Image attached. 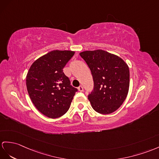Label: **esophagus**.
I'll return each mask as SVG.
<instances>
[{"label": "esophagus", "instance_id": "34e87169", "mask_svg": "<svg viewBox=\"0 0 159 159\" xmlns=\"http://www.w3.org/2000/svg\"><path fill=\"white\" fill-rule=\"evenodd\" d=\"M78 90H79L80 92H83V91H84V88H83L82 86H80L78 87Z\"/></svg>", "mask_w": 159, "mask_h": 159}]
</instances>
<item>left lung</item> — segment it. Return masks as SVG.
Instances as JSON below:
<instances>
[{
    "label": "left lung",
    "instance_id": "8db88e82",
    "mask_svg": "<svg viewBox=\"0 0 159 159\" xmlns=\"http://www.w3.org/2000/svg\"><path fill=\"white\" fill-rule=\"evenodd\" d=\"M80 55L90 69L94 80V90L88 97L93 109L104 115L113 113L128 94V65L121 57L103 50H86Z\"/></svg>",
    "mask_w": 159,
    "mask_h": 159
}]
</instances>
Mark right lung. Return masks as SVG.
<instances>
[{
    "label": "right lung",
    "instance_id": "add662e5",
    "mask_svg": "<svg viewBox=\"0 0 159 159\" xmlns=\"http://www.w3.org/2000/svg\"><path fill=\"white\" fill-rule=\"evenodd\" d=\"M74 54L71 50L50 51L35 61L27 74L26 86L31 100L42 114L49 118H58L66 113L77 91L63 72Z\"/></svg>",
    "mask_w": 159,
    "mask_h": 159
}]
</instances>
